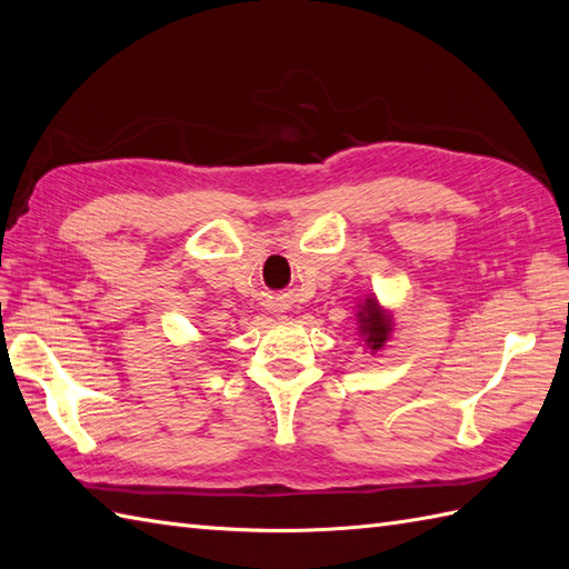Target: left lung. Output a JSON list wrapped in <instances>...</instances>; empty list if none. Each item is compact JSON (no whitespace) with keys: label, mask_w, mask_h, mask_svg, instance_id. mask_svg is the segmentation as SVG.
Masks as SVG:
<instances>
[{"label":"left lung","mask_w":569,"mask_h":569,"mask_svg":"<svg viewBox=\"0 0 569 569\" xmlns=\"http://www.w3.org/2000/svg\"><path fill=\"white\" fill-rule=\"evenodd\" d=\"M359 332L367 335V342L371 349H381L386 337L391 332V322L389 318H383V312L379 308V303L373 298H369L365 306H361L359 312Z\"/></svg>","instance_id":"1"}]
</instances>
